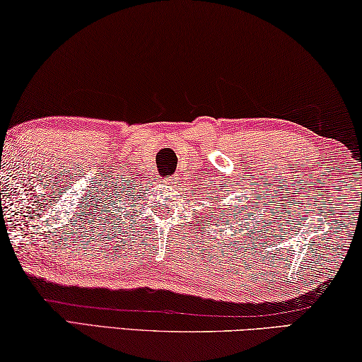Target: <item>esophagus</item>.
<instances>
[{
  "label": "esophagus",
  "mask_w": 362,
  "mask_h": 362,
  "mask_svg": "<svg viewBox=\"0 0 362 362\" xmlns=\"http://www.w3.org/2000/svg\"><path fill=\"white\" fill-rule=\"evenodd\" d=\"M162 182H163V185H167V186H170V185H173V180H171V177H163V180H162Z\"/></svg>",
  "instance_id": "obj_1"
}]
</instances>
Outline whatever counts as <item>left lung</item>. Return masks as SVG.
I'll return each mask as SVG.
<instances>
[{
  "mask_svg": "<svg viewBox=\"0 0 362 362\" xmlns=\"http://www.w3.org/2000/svg\"><path fill=\"white\" fill-rule=\"evenodd\" d=\"M215 200H216V202H220V197H215ZM237 200H239V202H244V200H240V197H237ZM233 216H239L240 215V213L242 211H245V206L244 205H239V204H235V205H233ZM211 210H213V206H211ZM224 210H221V215H223V218H224V220H228V218H230V216H226L228 215V213H223ZM228 211V210H226ZM220 220H221V218H220ZM228 221H230V223H233L234 221V218H233V220H228Z\"/></svg>",
  "mask_w": 362,
  "mask_h": 362,
  "instance_id": "obj_1",
  "label": "left lung"
}]
</instances>
